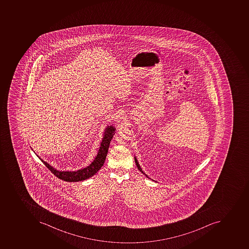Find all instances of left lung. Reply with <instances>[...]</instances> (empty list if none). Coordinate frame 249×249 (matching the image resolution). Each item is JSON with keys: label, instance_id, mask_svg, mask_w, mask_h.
<instances>
[{"label": "left lung", "instance_id": "obj_1", "mask_svg": "<svg viewBox=\"0 0 249 249\" xmlns=\"http://www.w3.org/2000/svg\"><path fill=\"white\" fill-rule=\"evenodd\" d=\"M135 163H136V165H137L138 169H139V171H141L143 175H145V177H147L148 178H149V177L147 176L146 175H145V173L143 172L142 170L141 167L139 166V162H138L137 159H136V157H135Z\"/></svg>", "mask_w": 249, "mask_h": 249}]
</instances>
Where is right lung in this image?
Wrapping results in <instances>:
<instances>
[{
  "label": "right lung",
  "mask_w": 249,
  "mask_h": 249,
  "mask_svg": "<svg viewBox=\"0 0 249 249\" xmlns=\"http://www.w3.org/2000/svg\"><path fill=\"white\" fill-rule=\"evenodd\" d=\"M115 127L114 126H107L104 131V138L100 144V149L98 153L96 155L94 160L92 163L89 165L88 167L85 168L78 170L76 171H60L51 167L49 163L43 161L39 156H37L40 160L43 162L47 168L49 169L51 172L53 173L55 176L61 179V180L68 181V182H77L81 180H87L91 177L96 175L101 167L104 166V161L106 160L107 154L108 149L110 146V141L112 138L115 134Z\"/></svg>",
  "instance_id": "add662e5"
}]
</instances>
